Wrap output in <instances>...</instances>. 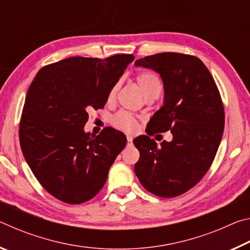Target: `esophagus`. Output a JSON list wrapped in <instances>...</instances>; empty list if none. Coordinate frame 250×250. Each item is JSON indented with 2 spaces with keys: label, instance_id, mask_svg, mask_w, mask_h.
Instances as JSON below:
<instances>
[{
  "label": "esophagus",
  "instance_id": "34e87169",
  "mask_svg": "<svg viewBox=\"0 0 250 250\" xmlns=\"http://www.w3.org/2000/svg\"><path fill=\"white\" fill-rule=\"evenodd\" d=\"M126 141H128V145H131L133 141V138L131 137V135H126Z\"/></svg>",
  "mask_w": 250,
  "mask_h": 250
}]
</instances>
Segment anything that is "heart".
Segmentation results:
<instances>
[{"mask_svg": "<svg viewBox=\"0 0 250 250\" xmlns=\"http://www.w3.org/2000/svg\"><path fill=\"white\" fill-rule=\"evenodd\" d=\"M135 82H137L145 98L153 95L159 96L161 89H162L160 79L155 75L147 73V71L138 73L135 76ZM118 88H119V83H116L111 88V90L109 92V99H112L116 96ZM111 125L116 129L125 131V132H133V131L137 130L139 122L137 117L133 116L132 113L128 111H119L111 118Z\"/></svg>", "mask_w": 250, "mask_h": 250, "instance_id": "1", "label": "heart"}]
</instances>
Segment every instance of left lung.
I'll list each match as a JSON object with an SVG mask.
<instances>
[{
	"instance_id": "8db88e82",
	"label": "left lung",
	"mask_w": 250,
	"mask_h": 250,
	"mask_svg": "<svg viewBox=\"0 0 250 250\" xmlns=\"http://www.w3.org/2000/svg\"><path fill=\"white\" fill-rule=\"evenodd\" d=\"M158 73L163 82V105L146 126L152 135L171 130L172 141L158 146L147 135L135 138L140 152L134 172L146 191L175 197L201 181L213 163L224 131V105L209 70L200 58L161 53L135 61Z\"/></svg>"
}]
</instances>
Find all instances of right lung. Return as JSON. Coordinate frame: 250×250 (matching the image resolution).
Masks as SVG:
<instances>
[{
  "label": "right lung",
  "mask_w": 250,
  "mask_h": 250,
  "mask_svg": "<svg viewBox=\"0 0 250 250\" xmlns=\"http://www.w3.org/2000/svg\"><path fill=\"white\" fill-rule=\"evenodd\" d=\"M134 56L70 57L42 68L28 88L20 122L25 160L41 185L57 200L82 204L103 188L110 167L126 145L107 126L84 132L88 111L104 108L109 92Z\"/></svg>",
  "instance_id": "obj_1"
}]
</instances>
